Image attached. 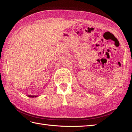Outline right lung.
<instances>
[{
    "instance_id": "add662e5",
    "label": "right lung",
    "mask_w": 132,
    "mask_h": 132,
    "mask_svg": "<svg viewBox=\"0 0 132 132\" xmlns=\"http://www.w3.org/2000/svg\"><path fill=\"white\" fill-rule=\"evenodd\" d=\"M29 97H37V96H30V95H29L28 96Z\"/></svg>"
}]
</instances>
